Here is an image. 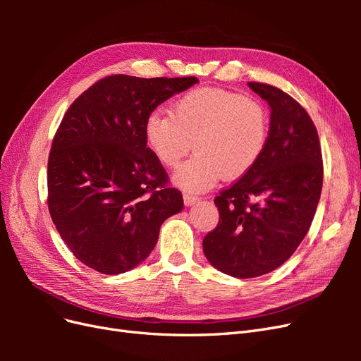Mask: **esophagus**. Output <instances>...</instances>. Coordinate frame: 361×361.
<instances>
[{
	"instance_id": "1",
	"label": "esophagus",
	"mask_w": 361,
	"mask_h": 361,
	"mask_svg": "<svg viewBox=\"0 0 361 361\" xmlns=\"http://www.w3.org/2000/svg\"><path fill=\"white\" fill-rule=\"evenodd\" d=\"M195 202H199L197 195H192V194H188V192L183 194V203H185V206H191Z\"/></svg>"
}]
</instances>
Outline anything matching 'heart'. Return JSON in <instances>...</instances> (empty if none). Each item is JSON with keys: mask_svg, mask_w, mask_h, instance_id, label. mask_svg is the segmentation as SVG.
Listing matches in <instances>:
<instances>
[{"mask_svg": "<svg viewBox=\"0 0 361 361\" xmlns=\"http://www.w3.org/2000/svg\"><path fill=\"white\" fill-rule=\"evenodd\" d=\"M269 113L251 96L195 89L173 104L171 114L150 113L145 122L149 150L164 167L176 169L195 145L197 154L174 174V185L204 192L253 169L268 146Z\"/></svg>", "mask_w": 361, "mask_h": 361, "instance_id": "b5f03b06", "label": "heart"}]
</instances>
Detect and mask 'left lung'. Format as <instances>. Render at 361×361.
<instances>
[{"instance_id":"8db88e82","label":"left lung","mask_w":361,"mask_h":361,"mask_svg":"<svg viewBox=\"0 0 361 361\" xmlns=\"http://www.w3.org/2000/svg\"><path fill=\"white\" fill-rule=\"evenodd\" d=\"M271 108L268 146L256 166L215 199L220 221L203 239L218 271L238 279L268 274L307 235L322 190V154L310 116L274 85L248 82Z\"/></svg>"}]
</instances>
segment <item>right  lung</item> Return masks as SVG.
Returning a JSON list of instances; mask_svg holds the SVG:
<instances>
[{"mask_svg":"<svg viewBox=\"0 0 361 361\" xmlns=\"http://www.w3.org/2000/svg\"><path fill=\"white\" fill-rule=\"evenodd\" d=\"M187 78L111 75L87 89L64 114L48 159V207L73 256L102 274L140 265L161 224L182 211V194L145 140V122Z\"/></svg>","mask_w":361,"mask_h":361,"instance_id":"obj_1","label":"right lung"}]
</instances>
